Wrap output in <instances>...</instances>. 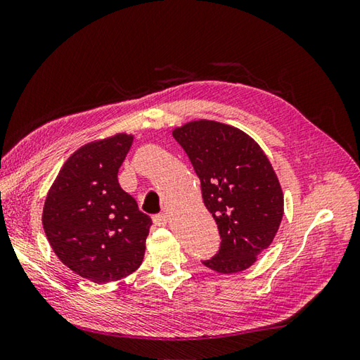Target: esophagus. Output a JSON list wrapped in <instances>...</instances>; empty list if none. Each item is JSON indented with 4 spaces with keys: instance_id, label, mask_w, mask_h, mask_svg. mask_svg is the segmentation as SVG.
Segmentation results:
<instances>
[{
    "instance_id": "1",
    "label": "esophagus",
    "mask_w": 360,
    "mask_h": 360,
    "mask_svg": "<svg viewBox=\"0 0 360 360\" xmlns=\"http://www.w3.org/2000/svg\"><path fill=\"white\" fill-rule=\"evenodd\" d=\"M153 221H154L155 225H159V226L167 225V224H168V215H167V214H158V215H154Z\"/></svg>"
}]
</instances>
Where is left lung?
Returning a JSON list of instances; mask_svg holds the SVG:
<instances>
[{"instance_id":"1","label":"left lung","mask_w":360,"mask_h":360,"mask_svg":"<svg viewBox=\"0 0 360 360\" xmlns=\"http://www.w3.org/2000/svg\"><path fill=\"white\" fill-rule=\"evenodd\" d=\"M173 136L200 178L221 239L202 264L221 274L247 269L271 245L283 217L282 187L269 159L243 130L221 122H187Z\"/></svg>"}]
</instances>
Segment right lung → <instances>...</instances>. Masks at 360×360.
<instances>
[{
	"label": "right lung",
	"mask_w": 360,
	"mask_h": 360,
	"mask_svg": "<svg viewBox=\"0 0 360 360\" xmlns=\"http://www.w3.org/2000/svg\"><path fill=\"white\" fill-rule=\"evenodd\" d=\"M132 141L117 134L77 149L44 205V231L56 257L94 283L127 277L145 257L153 220L117 182Z\"/></svg>",
	"instance_id": "right-lung-1"
}]
</instances>
